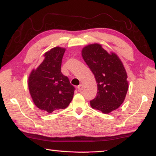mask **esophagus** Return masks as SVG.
<instances>
[{"label": "esophagus", "instance_id": "34e87169", "mask_svg": "<svg viewBox=\"0 0 156 156\" xmlns=\"http://www.w3.org/2000/svg\"><path fill=\"white\" fill-rule=\"evenodd\" d=\"M78 89L79 91H82L83 89V84H80V85H78Z\"/></svg>", "mask_w": 156, "mask_h": 156}]
</instances>
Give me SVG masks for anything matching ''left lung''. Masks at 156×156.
<instances>
[{
	"label": "left lung",
	"mask_w": 156,
	"mask_h": 156,
	"mask_svg": "<svg viewBox=\"0 0 156 156\" xmlns=\"http://www.w3.org/2000/svg\"><path fill=\"white\" fill-rule=\"evenodd\" d=\"M82 56L97 83L98 91L90 101L91 107L103 113L117 109L125 100L129 87L122 61L115 53L109 54L97 43L84 47Z\"/></svg>",
	"instance_id": "1"
}]
</instances>
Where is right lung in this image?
<instances>
[{"label": "right lung", "mask_w": 156, "mask_h": 156, "mask_svg": "<svg viewBox=\"0 0 156 156\" xmlns=\"http://www.w3.org/2000/svg\"><path fill=\"white\" fill-rule=\"evenodd\" d=\"M65 49L56 47L44 54V59L28 78L30 93L36 106L47 113L65 109L72 100L75 88L61 72Z\"/></svg>", "instance_id": "right-lung-1"}]
</instances>
